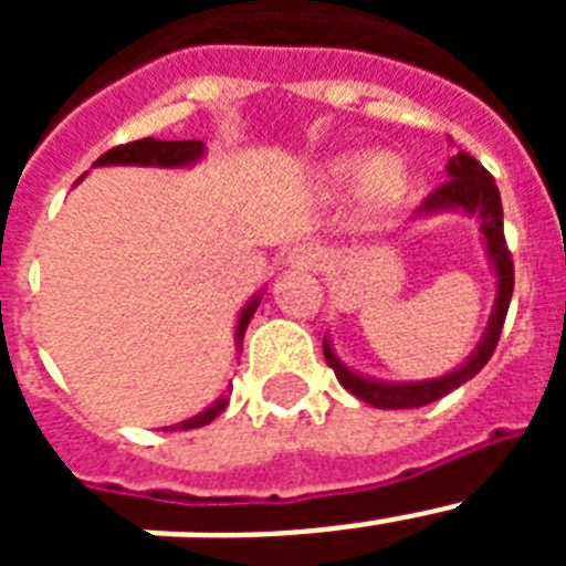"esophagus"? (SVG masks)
Instances as JSON below:
<instances>
[{"mask_svg":"<svg viewBox=\"0 0 566 566\" xmlns=\"http://www.w3.org/2000/svg\"><path fill=\"white\" fill-rule=\"evenodd\" d=\"M323 260H326V249L319 243H300L289 252V263L297 269H317L323 266Z\"/></svg>","mask_w":566,"mask_h":566,"instance_id":"1","label":"esophagus"}]
</instances>
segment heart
Segmentation results:
<instances>
[{
	"label": "heart",
	"instance_id": "b5f03b06",
	"mask_svg": "<svg viewBox=\"0 0 566 566\" xmlns=\"http://www.w3.org/2000/svg\"><path fill=\"white\" fill-rule=\"evenodd\" d=\"M363 175V192L371 203H394L408 187V169L399 161L397 155L382 153L374 155L371 161L365 164L363 158H337L328 164V178L332 184H348Z\"/></svg>",
	"mask_w": 566,
	"mask_h": 566
}]
</instances>
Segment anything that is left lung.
<instances>
[{
    "mask_svg": "<svg viewBox=\"0 0 566 566\" xmlns=\"http://www.w3.org/2000/svg\"><path fill=\"white\" fill-rule=\"evenodd\" d=\"M444 184H439L422 203H419L417 214H433L444 212V209H462L464 214H476L479 229L484 234V249L496 272V303H493V314H490L488 332H484L482 343L476 345V352L470 354L464 365H459L457 371L444 374L439 379H422V382H379V379H368L363 374L352 371L348 365L337 359L332 352L328 339L323 337V354L326 363L332 365L337 374L339 385L345 391H352L354 397L363 402L374 405V408H422L444 394H451L462 382L476 377L482 371L488 359L493 357L502 334L504 317H507L510 297H513V258H510L507 240H504V221H502V198H499V187L493 181V175L482 167V164L468 153H457L451 161L444 164Z\"/></svg>",
    "mask_w": 566,
    "mask_h": 566,
    "instance_id": "8db88e82",
    "label": "left lung"
}]
</instances>
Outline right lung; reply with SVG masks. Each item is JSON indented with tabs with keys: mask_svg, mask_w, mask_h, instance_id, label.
<instances>
[{
	"mask_svg": "<svg viewBox=\"0 0 566 566\" xmlns=\"http://www.w3.org/2000/svg\"><path fill=\"white\" fill-rule=\"evenodd\" d=\"M201 155H203V142H158V138H142V142H129V144H122V147L107 149V153H104L93 167H118V164H124V167H189V164L198 161ZM258 306H260V297H252L247 306H243V312H240L238 334H234V337H238V345L240 339H243V334H247L249 319H252V314L258 312ZM227 405L229 399L221 397L214 405H209L207 411L198 413V417L187 419V422L169 424V428H175V431L203 428V424L212 422L214 417H221Z\"/></svg>",
	"mask_w": 566,
	"mask_h": 566,
	"instance_id": "1",
	"label": "right lung"
}]
</instances>
